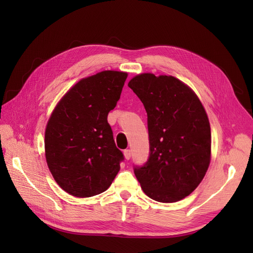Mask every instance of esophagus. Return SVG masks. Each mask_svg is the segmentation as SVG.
<instances>
[{
	"label": "esophagus",
	"mask_w": 253,
	"mask_h": 253,
	"mask_svg": "<svg viewBox=\"0 0 253 253\" xmlns=\"http://www.w3.org/2000/svg\"><path fill=\"white\" fill-rule=\"evenodd\" d=\"M124 155H125V159L126 160H129L131 158V151H130L129 149L124 150Z\"/></svg>",
	"instance_id": "obj_1"
}]
</instances>
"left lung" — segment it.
Instances as JSON below:
<instances>
[{"label":"left lung","mask_w":253,"mask_h":253,"mask_svg":"<svg viewBox=\"0 0 253 253\" xmlns=\"http://www.w3.org/2000/svg\"><path fill=\"white\" fill-rule=\"evenodd\" d=\"M129 87L148 115L150 152L133 166L148 197L170 203L189 196L206 175L211 158V128L200 100L173 76L141 74Z\"/></svg>","instance_id":"1"}]
</instances>
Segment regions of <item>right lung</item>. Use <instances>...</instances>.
Returning <instances> with one entry per match:
<instances>
[{
  "label": "right lung",
  "mask_w": 253,
  "mask_h": 253,
  "mask_svg": "<svg viewBox=\"0 0 253 253\" xmlns=\"http://www.w3.org/2000/svg\"><path fill=\"white\" fill-rule=\"evenodd\" d=\"M127 74L104 71L82 79L63 96L45 129V158L63 190L78 198L105 191L124 154L107 115L121 98Z\"/></svg>",
  "instance_id": "obj_1"
}]
</instances>
